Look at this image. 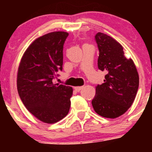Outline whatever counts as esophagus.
<instances>
[{
    "instance_id": "obj_1",
    "label": "esophagus",
    "mask_w": 152,
    "mask_h": 152,
    "mask_svg": "<svg viewBox=\"0 0 152 152\" xmlns=\"http://www.w3.org/2000/svg\"><path fill=\"white\" fill-rule=\"evenodd\" d=\"M83 88V86H76V87H74V89H75V91H76L79 92L80 91H81Z\"/></svg>"
}]
</instances>
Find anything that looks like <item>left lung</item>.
<instances>
[{
    "mask_svg": "<svg viewBox=\"0 0 152 152\" xmlns=\"http://www.w3.org/2000/svg\"><path fill=\"white\" fill-rule=\"evenodd\" d=\"M95 39L99 50L98 68L106 75L104 83L96 86L91 104L96 113L103 117L117 118L133 104L139 74L133 60L125 56L123 46L114 38L99 32Z\"/></svg>",
    "mask_w": 152,
    "mask_h": 152,
    "instance_id": "1",
    "label": "left lung"
}]
</instances>
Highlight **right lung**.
I'll list each match as a JSON object with an SVG mask.
<instances>
[{
    "mask_svg": "<svg viewBox=\"0 0 152 152\" xmlns=\"http://www.w3.org/2000/svg\"><path fill=\"white\" fill-rule=\"evenodd\" d=\"M67 32L54 31L36 38L24 52L17 73V89L28 111L40 121L56 123L69 113L71 86L54 83L62 71Z\"/></svg>",
    "mask_w": 152,
    "mask_h": 152,
    "instance_id": "right-lung-1",
    "label": "right lung"
}]
</instances>
